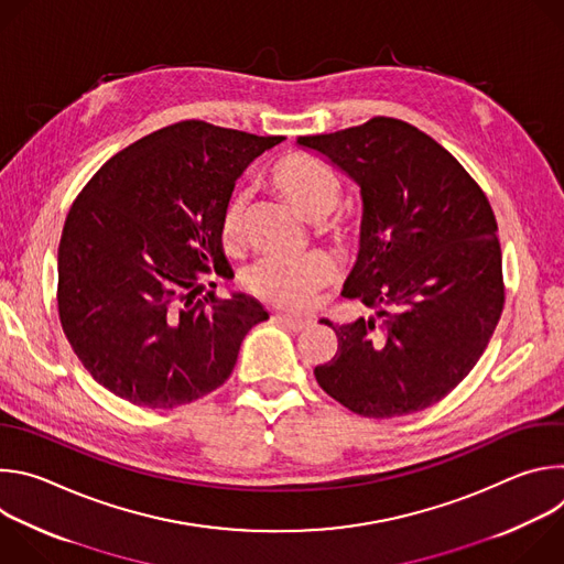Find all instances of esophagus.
<instances>
[{"mask_svg":"<svg viewBox=\"0 0 564 564\" xmlns=\"http://www.w3.org/2000/svg\"><path fill=\"white\" fill-rule=\"evenodd\" d=\"M276 321H279V324H283L285 328L294 330V333H301V330H305L310 326V318L294 316V314H276Z\"/></svg>","mask_w":564,"mask_h":564,"instance_id":"1","label":"esophagus"}]
</instances>
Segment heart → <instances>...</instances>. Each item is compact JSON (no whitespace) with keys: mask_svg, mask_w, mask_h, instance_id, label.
<instances>
[{"mask_svg":"<svg viewBox=\"0 0 564 564\" xmlns=\"http://www.w3.org/2000/svg\"><path fill=\"white\" fill-rule=\"evenodd\" d=\"M272 189L283 196L296 214L307 220H324L335 212L341 198V183L337 174L318 160L301 153L281 158L268 176ZM246 200L231 196L220 216V238L231 246L243 225ZM337 236H344L341 227H330ZM335 276V261L326 252H310L294 261H261L248 276V288L259 299L283 305L305 307L312 294Z\"/></svg>","mask_w":564,"mask_h":564,"instance_id":"b5f03b06","label":"heart"}]
</instances>
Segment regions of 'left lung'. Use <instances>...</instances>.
<instances>
[{
  "instance_id": "1",
  "label": "left lung",
  "mask_w": 564,
  "mask_h": 564,
  "mask_svg": "<svg viewBox=\"0 0 564 564\" xmlns=\"http://www.w3.org/2000/svg\"><path fill=\"white\" fill-rule=\"evenodd\" d=\"M296 144L359 187V252L341 294L377 310L344 326L321 318L339 346L314 368L318 386L364 417L437 404L487 350L505 305L485 192L442 144L394 118L299 135Z\"/></svg>"
}]
</instances>
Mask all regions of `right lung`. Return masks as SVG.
<instances>
[{
  "label": "right lung",
  "instance_id": "1",
  "mask_svg": "<svg viewBox=\"0 0 564 564\" xmlns=\"http://www.w3.org/2000/svg\"><path fill=\"white\" fill-rule=\"evenodd\" d=\"M283 140L185 120L116 153L77 196L59 238L57 310L109 392L176 409L227 381L270 314L243 292L196 299L198 279L229 268L223 209L252 160Z\"/></svg>",
  "mask_w": 564,
  "mask_h": 564
}]
</instances>
